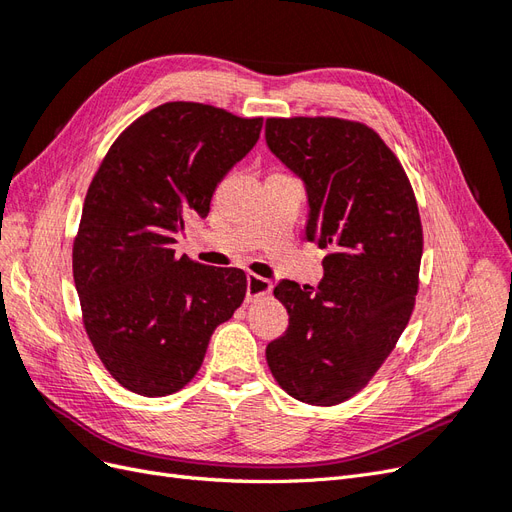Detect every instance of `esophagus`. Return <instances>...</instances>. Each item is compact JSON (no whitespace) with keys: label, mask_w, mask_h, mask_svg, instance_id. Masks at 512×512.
Returning <instances> with one entry per match:
<instances>
[{"label":"esophagus","mask_w":512,"mask_h":512,"mask_svg":"<svg viewBox=\"0 0 512 512\" xmlns=\"http://www.w3.org/2000/svg\"><path fill=\"white\" fill-rule=\"evenodd\" d=\"M273 284L260 275H247V301H256L260 297H267L271 294Z\"/></svg>","instance_id":"obj_1"}]
</instances>
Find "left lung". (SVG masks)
<instances>
[{
  "mask_svg": "<svg viewBox=\"0 0 512 512\" xmlns=\"http://www.w3.org/2000/svg\"><path fill=\"white\" fill-rule=\"evenodd\" d=\"M265 136L305 183L307 239L329 250L316 288L275 286L290 322L267 363L290 397L335 406L365 389L412 316L421 215L404 166L365 123L271 117Z\"/></svg>",
  "mask_w": 512,
  "mask_h": 512,
  "instance_id": "1",
  "label": "left lung"
}]
</instances>
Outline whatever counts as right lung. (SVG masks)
<instances>
[{
    "mask_svg": "<svg viewBox=\"0 0 512 512\" xmlns=\"http://www.w3.org/2000/svg\"><path fill=\"white\" fill-rule=\"evenodd\" d=\"M260 130L262 117L166 102L117 136L91 179L72 273L91 346L123 389H183L213 331L243 303L241 269L177 256L175 243L185 220L207 218L218 183Z\"/></svg>",
    "mask_w": 512,
    "mask_h": 512,
    "instance_id": "1",
    "label": "right lung"
}]
</instances>
